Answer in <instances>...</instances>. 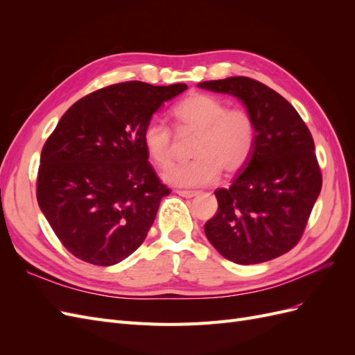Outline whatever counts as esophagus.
<instances>
[{"label":"esophagus","instance_id":"esophagus-1","mask_svg":"<svg viewBox=\"0 0 355 355\" xmlns=\"http://www.w3.org/2000/svg\"><path fill=\"white\" fill-rule=\"evenodd\" d=\"M176 192H178L180 197H185V198H192V197H196V196L200 194L198 191H182V189H179Z\"/></svg>","mask_w":355,"mask_h":355}]
</instances>
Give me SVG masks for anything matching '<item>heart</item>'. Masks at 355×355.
Wrapping results in <instances>:
<instances>
[{"mask_svg": "<svg viewBox=\"0 0 355 355\" xmlns=\"http://www.w3.org/2000/svg\"><path fill=\"white\" fill-rule=\"evenodd\" d=\"M175 123L179 130L197 132L185 164H176L163 173L164 182L173 187L192 188L216 182L222 168L228 175L240 171L254 151L256 124L249 111L228 108L213 94L194 93L175 106ZM148 157L158 167L170 164L173 157V136L159 120L148 121L142 132Z\"/></svg>", "mask_w": 355, "mask_h": 355, "instance_id": "1", "label": "heart"}]
</instances>
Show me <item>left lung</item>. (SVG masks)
I'll return each mask as SVG.
<instances>
[{
  "mask_svg": "<svg viewBox=\"0 0 355 355\" xmlns=\"http://www.w3.org/2000/svg\"><path fill=\"white\" fill-rule=\"evenodd\" d=\"M200 89L231 94L256 124L254 151L230 188L214 191L218 211L204 225L207 240L240 265L287 253L302 237L321 191L313 136L283 96L265 84L230 77Z\"/></svg>",
  "mask_w": 355,
  "mask_h": 355,
  "instance_id": "left-lung-1",
  "label": "left lung"
}]
</instances>
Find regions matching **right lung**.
<instances>
[{
    "mask_svg": "<svg viewBox=\"0 0 355 355\" xmlns=\"http://www.w3.org/2000/svg\"><path fill=\"white\" fill-rule=\"evenodd\" d=\"M187 84L127 81L75 102L41 151L37 200L65 249L111 266L146 239L159 201L170 194L142 144V132L164 102Z\"/></svg>",
    "mask_w": 355,
    "mask_h": 355,
    "instance_id": "add662e5",
    "label": "right lung"
}]
</instances>
